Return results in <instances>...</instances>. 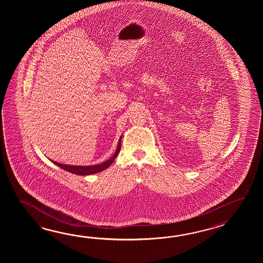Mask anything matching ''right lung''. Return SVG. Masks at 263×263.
Here are the masks:
<instances>
[{"label": "right lung", "mask_w": 263, "mask_h": 263, "mask_svg": "<svg viewBox=\"0 0 263 263\" xmlns=\"http://www.w3.org/2000/svg\"><path fill=\"white\" fill-rule=\"evenodd\" d=\"M122 137V136H121ZM121 137L118 141V147H117V151L115 152V154L112 155L109 160H107L106 162H101L100 164H95V165H88V166H79V165H69V164H63L60 162H54V161H51L54 164H56L57 166L61 167L62 169L66 170L67 172H70V173L76 174V175H81V176H86V175H92V174L99 173L103 171L104 169L109 167L111 164H112L114 161L116 160V158L118 157V153L120 151L121 148Z\"/></svg>", "instance_id": "obj_1"}]
</instances>
